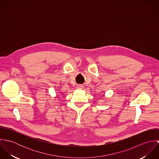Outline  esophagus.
<instances>
[{"label":"esophagus","instance_id":"1","mask_svg":"<svg viewBox=\"0 0 159 159\" xmlns=\"http://www.w3.org/2000/svg\"><path fill=\"white\" fill-rule=\"evenodd\" d=\"M83 88H84V86H82V85H81V84H79V85H78V86H77V88H78V89H83Z\"/></svg>","mask_w":159,"mask_h":159}]
</instances>
